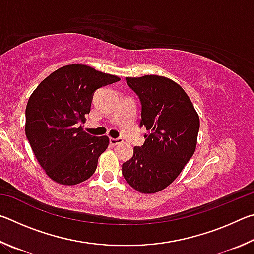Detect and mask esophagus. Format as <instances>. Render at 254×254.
Here are the masks:
<instances>
[{"label": "esophagus", "instance_id": "1", "mask_svg": "<svg viewBox=\"0 0 254 254\" xmlns=\"http://www.w3.org/2000/svg\"><path fill=\"white\" fill-rule=\"evenodd\" d=\"M123 142V140L121 137H118V139H113V137H111L110 139V143L112 145H118V144H121Z\"/></svg>", "mask_w": 254, "mask_h": 254}]
</instances>
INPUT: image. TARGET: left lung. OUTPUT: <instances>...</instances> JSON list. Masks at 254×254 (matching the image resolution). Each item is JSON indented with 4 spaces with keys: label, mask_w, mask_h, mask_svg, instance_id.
<instances>
[{
    "label": "left lung",
    "mask_w": 254,
    "mask_h": 254,
    "mask_svg": "<svg viewBox=\"0 0 254 254\" xmlns=\"http://www.w3.org/2000/svg\"><path fill=\"white\" fill-rule=\"evenodd\" d=\"M126 79L140 97V126L148 134L122 165V174L136 191L154 194L168 187L194 154L199 117L182 86L170 78L145 75Z\"/></svg>",
    "instance_id": "8db88e82"
}]
</instances>
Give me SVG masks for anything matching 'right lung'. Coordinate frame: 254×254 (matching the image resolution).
<instances>
[{
  "mask_svg": "<svg viewBox=\"0 0 254 254\" xmlns=\"http://www.w3.org/2000/svg\"><path fill=\"white\" fill-rule=\"evenodd\" d=\"M81 64L64 66L46 77L25 109V135L45 173L54 182L72 186L95 173L109 136H93L80 123L91 111L93 93L119 81Z\"/></svg>",
  "mask_w": 254,
  "mask_h": 254,
  "instance_id": "obj_1",
  "label": "right lung"
}]
</instances>
